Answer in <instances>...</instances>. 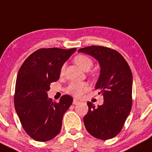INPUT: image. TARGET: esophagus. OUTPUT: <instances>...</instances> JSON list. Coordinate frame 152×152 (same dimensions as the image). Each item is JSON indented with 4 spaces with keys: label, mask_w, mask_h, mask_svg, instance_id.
<instances>
[{
    "label": "esophagus",
    "mask_w": 152,
    "mask_h": 152,
    "mask_svg": "<svg viewBox=\"0 0 152 152\" xmlns=\"http://www.w3.org/2000/svg\"><path fill=\"white\" fill-rule=\"evenodd\" d=\"M80 104L79 101L77 100V99H73V104H74V105H77V104Z\"/></svg>",
    "instance_id": "obj_1"
}]
</instances>
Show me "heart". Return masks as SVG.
Returning <instances> with one entry per match:
<instances>
[{
    "mask_svg": "<svg viewBox=\"0 0 152 152\" xmlns=\"http://www.w3.org/2000/svg\"><path fill=\"white\" fill-rule=\"evenodd\" d=\"M74 61L80 67V68H81L84 71L89 70L92 67L93 65L92 61L89 57L84 55L77 56L75 58ZM64 70L65 67L63 66L61 70V75L63 74ZM89 89V85L86 82H72L67 87V92L72 95L73 96L79 98V97L82 96L84 94L87 92Z\"/></svg>",
    "mask_w": 152,
    "mask_h": 152,
    "instance_id": "b5f03b06",
    "label": "heart"
}]
</instances>
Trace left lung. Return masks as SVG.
<instances>
[{
    "instance_id": "8db88e82",
    "label": "left lung",
    "mask_w": 152,
    "mask_h": 152,
    "mask_svg": "<svg viewBox=\"0 0 152 152\" xmlns=\"http://www.w3.org/2000/svg\"><path fill=\"white\" fill-rule=\"evenodd\" d=\"M78 53L92 56L98 61L100 74L95 86L104 96L97 107L88 102L84 117L87 132L99 140L111 139L121 132L132 108V75L124 58L115 50L91 46L80 48Z\"/></svg>"
}]
</instances>
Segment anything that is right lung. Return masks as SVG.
<instances>
[{
    "label": "right lung",
    "instance_id": "right-lung-1",
    "mask_svg": "<svg viewBox=\"0 0 152 152\" xmlns=\"http://www.w3.org/2000/svg\"><path fill=\"white\" fill-rule=\"evenodd\" d=\"M76 48H42L24 61L18 71L15 108L25 132L39 142L52 140L61 130L65 112L72 104L69 95L58 103L48 96L51 82L60 77L62 67Z\"/></svg>",
    "mask_w": 152,
    "mask_h": 152
}]
</instances>
